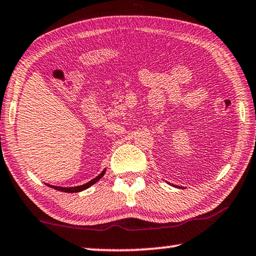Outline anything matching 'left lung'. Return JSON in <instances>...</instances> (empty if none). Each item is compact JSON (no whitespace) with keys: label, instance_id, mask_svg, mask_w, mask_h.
Returning a JSON list of instances; mask_svg holds the SVG:
<instances>
[{"label":"left lung","instance_id":"8db88e82","mask_svg":"<svg viewBox=\"0 0 256 256\" xmlns=\"http://www.w3.org/2000/svg\"><path fill=\"white\" fill-rule=\"evenodd\" d=\"M177 188H178V186H177Z\"/></svg>","mask_w":256,"mask_h":256}]
</instances>
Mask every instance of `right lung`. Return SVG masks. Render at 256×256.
I'll list each match as a JSON object with an SVG mask.
<instances>
[{
	"instance_id": "1",
	"label": "right lung",
	"mask_w": 256,
	"mask_h": 256,
	"mask_svg": "<svg viewBox=\"0 0 256 256\" xmlns=\"http://www.w3.org/2000/svg\"><path fill=\"white\" fill-rule=\"evenodd\" d=\"M104 174H106V169L102 171V172L98 174V177H95L94 179H92L90 182H86V184H84V185H80V186H74V188H60V186H52V185H48L49 188H55V190H60V192H66V193H77V192H82V190H86V188H90L92 185L93 184H95V182H96L98 180H100V179L104 176Z\"/></svg>"
}]
</instances>
